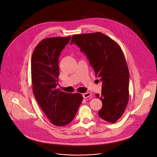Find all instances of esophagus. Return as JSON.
Segmentation results:
<instances>
[{
  "instance_id": "34e87169",
  "label": "esophagus",
  "mask_w": 157,
  "mask_h": 157,
  "mask_svg": "<svg viewBox=\"0 0 157 157\" xmlns=\"http://www.w3.org/2000/svg\"><path fill=\"white\" fill-rule=\"evenodd\" d=\"M82 96H83V98L86 99V98H88L92 96V94H91L90 92H86V93H84V94H83Z\"/></svg>"
}]
</instances>
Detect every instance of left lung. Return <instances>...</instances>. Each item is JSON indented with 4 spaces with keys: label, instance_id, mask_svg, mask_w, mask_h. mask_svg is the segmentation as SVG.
Wrapping results in <instances>:
<instances>
[{
    "label": "left lung",
    "instance_id": "obj_1",
    "mask_svg": "<svg viewBox=\"0 0 157 157\" xmlns=\"http://www.w3.org/2000/svg\"><path fill=\"white\" fill-rule=\"evenodd\" d=\"M72 44L86 54L96 76L102 82V94L96 95L102 102L99 117L115 123L122 116L129 100V74L122 50L101 32L74 35Z\"/></svg>",
    "mask_w": 157,
    "mask_h": 157
}]
</instances>
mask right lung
<instances>
[{"label": "right lung", "instance_id": "add662e5", "mask_svg": "<svg viewBox=\"0 0 157 157\" xmlns=\"http://www.w3.org/2000/svg\"><path fill=\"white\" fill-rule=\"evenodd\" d=\"M71 36L45 38L35 47L31 59L33 92L37 103L50 122L62 127L74 118L82 103L81 94H68L56 89L60 52Z\"/></svg>", "mask_w": 157, "mask_h": 157}]
</instances>
